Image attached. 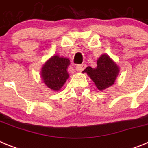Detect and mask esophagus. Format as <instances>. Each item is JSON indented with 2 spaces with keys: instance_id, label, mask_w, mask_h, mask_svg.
<instances>
[{
  "instance_id": "obj_1",
  "label": "esophagus",
  "mask_w": 148,
  "mask_h": 148,
  "mask_svg": "<svg viewBox=\"0 0 148 148\" xmlns=\"http://www.w3.org/2000/svg\"><path fill=\"white\" fill-rule=\"evenodd\" d=\"M85 68H86V64H78L75 66V70H76L77 71L81 72V71H83Z\"/></svg>"
}]
</instances>
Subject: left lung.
Listing matches in <instances>:
<instances>
[{
	"label": "left lung",
	"mask_w": 148,
	"mask_h": 148,
	"mask_svg": "<svg viewBox=\"0 0 148 148\" xmlns=\"http://www.w3.org/2000/svg\"><path fill=\"white\" fill-rule=\"evenodd\" d=\"M119 71L118 64L108 54H102L97 60V67L88 66L82 73H87L98 90L102 91L113 85Z\"/></svg>",
	"instance_id": "1"
}]
</instances>
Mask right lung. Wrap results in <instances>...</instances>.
<instances>
[{"label": "right lung", "instance_id": "right-lung-1", "mask_svg": "<svg viewBox=\"0 0 148 148\" xmlns=\"http://www.w3.org/2000/svg\"><path fill=\"white\" fill-rule=\"evenodd\" d=\"M70 64V59L64 56L56 55L49 58L40 70V76L45 85L53 91H59L70 76L67 73Z\"/></svg>", "mask_w": 148, "mask_h": 148}]
</instances>
